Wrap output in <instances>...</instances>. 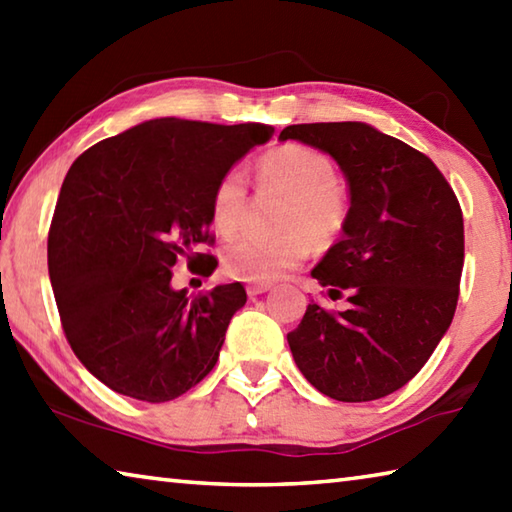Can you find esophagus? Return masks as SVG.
I'll list each match as a JSON object with an SVG mask.
<instances>
[{
    "instance_id": "obj_1",
    "label": "esophagus",
    "mask_w": 512,
    "mask_h": 512,
    "mask_svg": "<svg viewBox=\"0 0 512 512\" xmlns=\"http://www.w3.org/2000/svg\"><path fill=\"white\" fill-rule=\"evenodd\" d=\"M268 289H271L268 284H253V287H248L246 291H248L250 298H255V296H262V293H266Z\"/></svg>"
}]
</instances>
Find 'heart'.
Wrapping results in <instances>:
<instances>
[{
	"label": "heart",
	"instance_id": "b5f03b06",
	"mask_svg": "<svg viewBox=\"0 0 512 512\" xmlns=\"http://www.w3.org/2000/svg\"><path fill=\"white\" fill-rule=\"evenodd\" d=\"M257 183L287 196L282 203L275 237L241 235L221 253L223 273L241 282L271 284L302 264L309 244L332 246L350 214L348 192L336 180V169L325 153L302 144H284L257 162ZM248 203L246 178L228 169L216 180L210 196V219L223 237L235 232Z\"/></svg>",
	"mask_w": 512,
	"mask_h": 512
}]
</instances>
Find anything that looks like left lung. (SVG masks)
I'll list each match as a JSON object with an SVG mask.
<instances>
[{"label":"left lung","instance_id":"obj_1","mask_svg":"<svg viewBox=\"0 0 512 512\" xmlns=\"http://www.w3.org/2000/svg\"><path fill=\"white\" fill-rule=\"evenodd\" d=\"M280 140L332 155L350 187L339 244L311 271L348 309L307 307L287 341L311 386L339 402L395 393L452 325L463 273V212L427 155L363 121L296 124Z\"/></svg>","mask_w":512,"mask_h":512}]
</instances>
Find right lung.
Listing matches in <instances>:
<instances>
[{"label": "right lung", "mask_w": 512, "mask_h": 512, "mask_svg": "<svg viewBox=\"0 0 512 512\" xmlns=\"http://www.w3.org/2000/svg\"><path fill=\"white\" fill-rule=\"evenodd\" d=\"M273 126L151 119L76 158L60 187L47 264L60 323L79 361L115 393L176 400L219 359L246 305L239 282L189 296L171 289L178 259L212 275L210 196Z\"/></svg>", "instance_id": "right-lung-1"}]
</instances>
